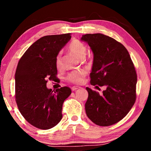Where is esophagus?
Returning a JSON list of instances; mask_svg holds the SVG:
<instances>
[{"instance_id": "esophagus-1", "label": "esophagus", "mask_w": 151, "mask_h": 151, "mask_svg": "<svg viewBox=\"0 0 151 151\" xmlns=\"http://www.w3.org/2000/svg\"><path fill=\"white\" fill-rule=\"evenodd\" d=\"M80 88V86H73L72 88H71V90L72 91H75L76 90H77V89Z\"/></svg>"}]
</instances>
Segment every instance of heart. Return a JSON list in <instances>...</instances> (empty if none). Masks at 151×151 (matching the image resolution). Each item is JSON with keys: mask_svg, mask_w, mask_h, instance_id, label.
<instances>
[{"mask_svg": "<svg viewBox=\"0 0 151 151\" xmlns=\"http://www.w3.org/2000/svg\"><path fill=\"white\" fill-rule=\"evenodd\" d=\"M68 50L78 58L85 57L86 53V48L83 42L78 40H74L68 46ZM56 66L58 68L62 66L61 55L59 53L56 57ZM86 75V72L84 70H75L70 72L66 76V80L74 84H81L83 83V78Z\"/></svg>", "mask_w": 151, "mask_h": 151, "instance_id": "1", "label": "heart"}]
</instances>
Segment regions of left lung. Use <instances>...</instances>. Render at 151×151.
<instances>
[{
  "instance_id": "obj_1",
  "label": "left lung",
  "mask_w": 151,
  "mask_h": 151,
  "mask_svg": "<svg viewBox=\"0 0 151 151\" xmlns=\"http://www.w3.org/2000/svg\"><path fill=\"white\" fill-rule=\"evenodd\" d=\"M81 40L88 43L94 55L91 84L106 87L102 95L86 88L88 93L86 115L99 126L112 125L129 113L136 101L137 76L134 64L127 48L108 36L86 34Z\"/></svg>"
}]
</instances>
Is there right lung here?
Here are the masks:
<instances>
[{"instance_id": "obj_1", "label": "right lung", "mask_w": 151, "mask_h": 151, "mask_svg": "<svg viewBox=\"0 0 151 151\" xmlns=\"http://www.w3.org/2000/svg\"><path fill=\"white\" fill-rule=\"evenodd\" d=\"M70 33L47 35L35 42L20 58L15 73V98L26 121L40 129L56 126L62 119L64 101L71 94L69 87L55 91L47 87V79L57 75L55 60L71 39Z\"/></svg>"}]
</instances>
